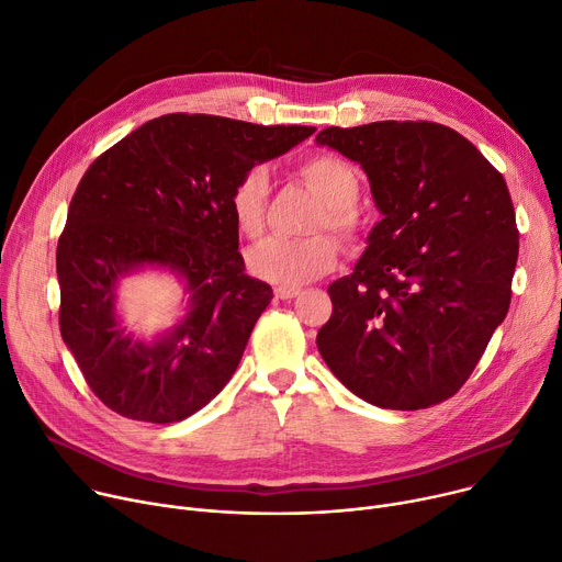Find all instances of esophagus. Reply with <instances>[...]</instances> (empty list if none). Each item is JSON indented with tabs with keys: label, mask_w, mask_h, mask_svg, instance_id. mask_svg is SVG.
Masks as SVG:
<instances>
[{
	"label": "esophagus",
	"mask_w": 562,
	"mask_h": 562,
	"mask_svg": "<svg viewBox=\"0 0 562 562\" xmlns=\"http://www.w3.org/2000/svg\"><path fill=\"white\" fill-rule=\"evenodd\" d=\"M295 295H300V289H295V286H278L276 289V297H280V300H291Z\"/></svg>",
	"instance_id": "obj_1"
}]
</instances>
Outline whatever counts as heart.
Segmentation results:
<instances>
[{"mask_svg":"<svg viewBox=\"0 0 562 562\" xmlns=\"http://www.w3.org/2000/svg\"><path fill=\"white\" fill-rule=\"evenodd\" d=\"M300 179L321 199L314 215V228H334L349 235L356 228L353 209L361 196V177L347 161L334 155H316L302 161ZM269 172L255 166L246 170L233 186L228 209L237 231L246 237H258L265 228L269 203ZM338 244L325 233L310 237H271L248 250V271L271 284L297 286L334 269Z\"/></svg>","mask_w":562,"mask_h":562,"instance_id":"b5f03b06","label":"heart"}]
</instances>
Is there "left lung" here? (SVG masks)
<instances>
[{"label":"left lung","instance_id":"left-lung-1","mask_svg":"<svg viewBox=\"0 0 562 562\" xmlns=\"http://www.w3.org/2000/svg\"><path fill=\"white\" fill-rule=\"evenodd\" d=\"M368 175L383 215L353 273L329 284L316 336L334 376L385 411L452 396L502 325L518 262L504 177L459 132L428 121L316 136Z\"/></svg>","mask_w":562,"mask_h":562}]
</instances>
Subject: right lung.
<instances>
[{"label": "right lung", "mask_w": 562, "mask_h": 562, "mask_svg": "<svg viewBox=\"0 0 562 562\" xmlns=\"http://www.w3.org/2000/svg\"><path fill=\"white\" fill-rule=\"evenodd\" d=\"M314 132L168 114L89 166L56 252L60 334L110 411L175 424L231 381L273 297L267 282L244 273L233 186ZM145 270L175 274L187 304L172 328L149 339L127 333L117 314L122 280Z\"/></svg>", "instance_id": "obj_1"}]
</instances>
